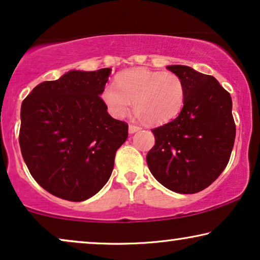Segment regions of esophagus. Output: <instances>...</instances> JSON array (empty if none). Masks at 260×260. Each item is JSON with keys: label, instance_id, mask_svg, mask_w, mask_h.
Returning <instances> with one entry per match:
<instances>
[{"label": "esophagus", "instance_id": "34e87169", "mask_svg": "<svg viewBox=\"0 0 260 260\" xmlns=\"http://www.w3.org/2000/svg\"><path fill=\"white\" fill-rule=\"evenodd\" d=\"M141 127H138V126H136V125H129V134H135V133H137L138 130H140Z\"/></svg>", "mask_w": 260, "mask_h": 260}]
</instances>
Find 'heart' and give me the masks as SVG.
<instances>
[{"label": "heart", "instance_id": "obj_1", "mask_svg": "<svg viewBox=\"0 0 260 260\" xmlns=\"http://www.w3.org/2000/svg\"><path fill=\"white\" fill-rule=\"evenodd\" d=\"M116 84H108L102 92L103 102L116 118L125 116L134 102L137 117L162 124L179 115L186 99L183 80L173 72L127 70L117 76Z\"/></svg>", "mask_w": 260, "mask_h": 260}]
</instances>
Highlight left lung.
<instances>
[{"label": "left lung", "instance_id": "left-lung-1", "mask_svg": "<svg viewBox=\"0 0 260 260\" xmlns=\"http://www.w3.org/2000/svg\"><path fill=\"white\" fill-rule=\"evenodd\" d=\"M167 69L183 80L186 99L175 119L151 130L155 145L147 163L166 188L194 194L214 182L229 163L236 138L232 98L214 77L184 65Z\"/></svg>", "mask_w": 260, "mask_h": 260}]
</instances>
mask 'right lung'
<instances>
[{
  "label": "right lung",
  "instance_id": "1",
  "mask_svg": "<svg viewBox=\"0 0 260 260\" xmlns=\"http://www.w3.org/2000/svg\"><path fill=\"white\" fill-rule=\"evenodd\" d=\"M111 69L72 70L33 88L21 105L20 148L31 176L55 197L84 201L111 176L127 124L101 98Z\"/></svg>",
  "mask_w": 260,
  "mask_h": 260
}]
</instances>
